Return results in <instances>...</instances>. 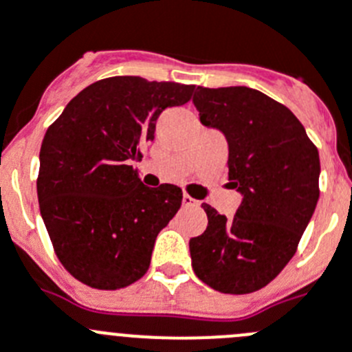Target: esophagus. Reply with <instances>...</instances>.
Listing matches in <instances>:
<instances>
[{"label":"esophagus","instance_id":"1","mask_svg":"<svg viewBox=\"0 0 352 352\" xmlns=\"http://www.w3.org/2000/svg\"><path fill=\"white\" fill-rule=\"evenodd\" d=\"M183 206H185V208H195V206H199V201L190 197L188 193H183Z\"/></svg>","mask_w":352,"mask_h":352}]
</instances>
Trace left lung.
<instances>
[{"instance_id": "1", "label": "left lung", "mask_w": 352, "mask_h": 352, "mask_svg": "<svg viewBox=\"0 0 352 352\" xmlns=\"http://www.w3.org/2000/svg\"><path fill=\"white\" fill-rule=\"evenodd\" d=\"M201 124L228 144V179L243 195L234 218L204 204L208 228L190 239L195 276L232 295L269 285L295 254L319 199V153L281 102L250 87H197Z\"/></svg>"}]
</instances>
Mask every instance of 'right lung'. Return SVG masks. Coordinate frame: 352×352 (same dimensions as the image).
<instances>
[{"label": "right lung", "instance_id": "1", "mask_svg": "<svg viewBox=\"0 0 352 352\" xmlns=\"http://www.w3.org/2000/svg\"><path fill=\"white\" fill-rule=\"evenodd\" d=\"M193 85L113 76L85 87L48 127L38 202L64 269L83 285L118 289L146 274L159 232L182 206L176 185H143L132 164L160 113Z\"/></svg>", "mask_w": 352, "mask_h": 352}]
</instances>
